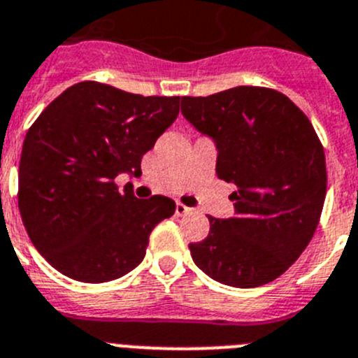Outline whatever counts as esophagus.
<instances>
[{
  "mask_svg": "<svg viewBox=\"0 0 358 358\" xmlns=\"http://www.w3.org/2000/svg\"><path fill=\"white\" fill-rule=\"evenodd\" d=\"M192 208H188V206H185L182 203H177L176 204V213L177 215H186V213H190Z\"/></svg>",
  "mask_w": 358,
  "mask_h": 358,
  "instance_id": "1",
  "label": "esophagus"
}]
</instances>
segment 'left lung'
I'll return each mask as SVG.
<instances>
[{"mask_svg": "<svg viewBox=\"0 0 358 358\" xmlns=\"http://www.w3.org/2000/svg\"><path fill=\"white\" fill-rule=\"evenodd\" d=\"M181 112L217 146L215 172L234 182L235 215H210V234L190 244L204 273L234 288H257L301 257L326 197V157L310 119L264 87H235L181 99Z\"/></svg>", "mask_w": 358, "mask_h": 358, "instance_id": "1", "label": "left lung"}]
</instances>
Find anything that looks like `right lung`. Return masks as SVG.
Here are the masks:
<instances>
[{"instance_id":"right-lung-1","label":"right lung","mask_w":358,"mask_h":358,"mask_svg":"<svg viewBox=\"0 0 358 358\" xmlns=\"http://www.w3.org/2000/svg\"><path fill=\"white\" fill-rule=\"evenodd\" d=\"M181 97L139 96L97 81L66 88L27 132L17 206L48 264L81 282L119 279L145 259L148 237L176 203L119 190L179 115Z\"/></svg>"}]
</instances>
